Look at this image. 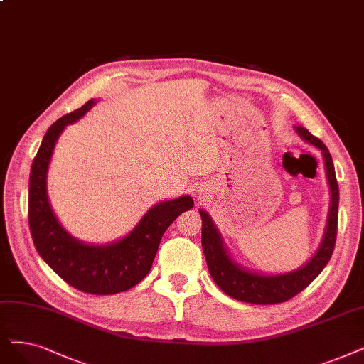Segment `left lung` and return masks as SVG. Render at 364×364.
<instances>
[{
	"label": "left lung",
	"mask_w": 364,
	"mask_h": 364,
	"mask_svg": "<svg viewBox=\"0 0 364 364\" xmlns=\"http://www.w3.org/2000/svg\"><path fill=\"white\" fill-rule=\"evenodd\" d=\"M297 134L312 146L321 151L326 166V174L330 188V208L324 236L316 252L306 264L301 267L278 274H263L243 267L236 263L225 248L221 232L218 231L208 212L200 209L201 216V246L206 257V263L215 284L223 291L240 301L254 304H274L287 301L301 289L306 288L316 276L323 272L331 258L338 232V208H339V186L331 155L326 144L312 136L301 125L294 127Z\"/></svg>",
	"instance_id": "1"
}]
</instances>
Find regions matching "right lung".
<instances>
[{"mask_svg": "<svg viewBox=\"0 0 364 364\" xmlns=\"http://www.w3.org/2000/svg\"><path fill=\"white\" fill-rule=\"evenodd\" d=\"M95 105L90 100L50 125L43 137L30 174L28 221L40 257L61 278L83 293L107 296L137 285L152 267L159 242L168 225L190 210V196L159 201L143 215L128 235L106 245H90L73 237L58 221L48 197V168L55 149L68 124L79 121Z\"/></svg>", "mask_w": 364, "mask_h": 364, "instance_id": "add662e5", "label": "right lung"}]
</instances>
